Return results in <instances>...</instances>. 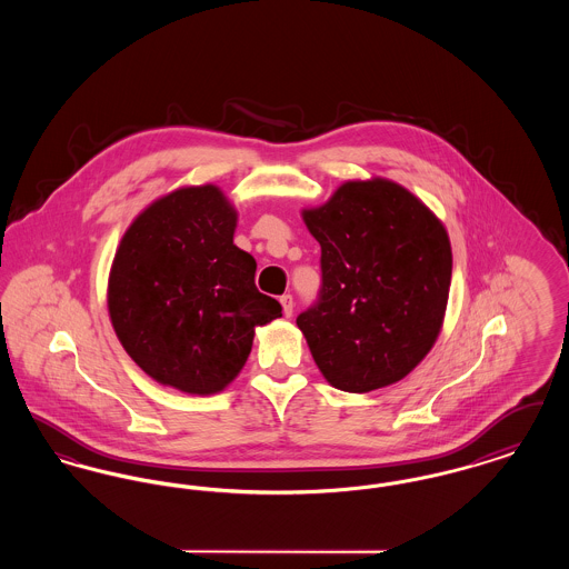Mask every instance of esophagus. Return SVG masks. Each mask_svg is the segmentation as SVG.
<instances>
[{
    "label": "esophagus",
    "instance_id": "1",
    "mask_svg": "<svg viewBox=\"0 0 569 569\" xmlns=\"http://www.w3.org/2000/svg\"><path fill=\"white\" fill-rule=\"evenodd\" d=\"M279 302L283 307V316L290 318L292 311H295V298H292V295H283V297L279 298Z\"/></svg>",
    "mask_w": 569,
    "mask_h": 569
}]
</instances>
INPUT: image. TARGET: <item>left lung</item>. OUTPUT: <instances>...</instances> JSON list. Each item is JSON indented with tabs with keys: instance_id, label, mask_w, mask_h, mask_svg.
<instances>
[{
	"instance_id": "left-lung-1",
	"label": "left lung",
	"mask_w": 569,
	"mask_h": 569,
	"mask_svg": "<svg viewBox=\"0 0 569 569\" xmlns=\"http://www.w3.org/2000/svg\"><path fill=\"white\" fill-rule=\"evenodd\" d=\"M322 247V288L297 325L330 386L371 392L429 353L443 322L452 249L443 223L406 188L348 181L302 211Z\"/></svg>"
}]
</instances>
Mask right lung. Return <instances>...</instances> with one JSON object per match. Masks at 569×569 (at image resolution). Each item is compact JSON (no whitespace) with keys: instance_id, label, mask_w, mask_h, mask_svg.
<instances>
[{"instance_id":"1","label":"right lung","mask_w":569,"mask_h":569,"mask_svg":"<svg viewBox=\"0 0 569 569\" xmlns=\"http://www.w3.org/2000/svg\"><path fill=\"white\" fill-rule=\"evenodd\" d=\"M237 211L216 186L183 188L136 217L109 279L112 328L136 365L190 395L223 390L256 326L281 305L256 288V260L232 243Z\"/></svg>"}]
</instances>
